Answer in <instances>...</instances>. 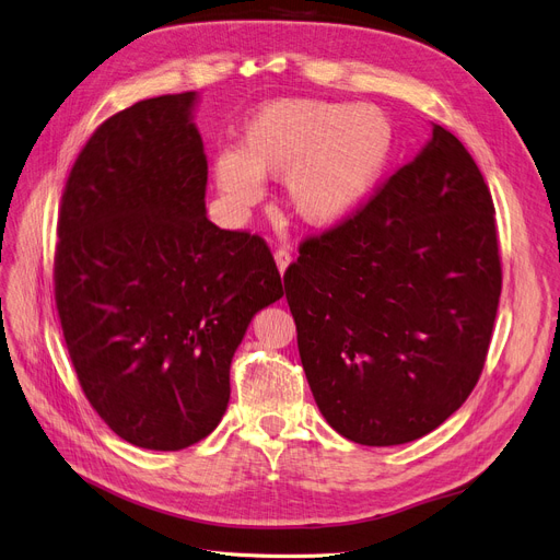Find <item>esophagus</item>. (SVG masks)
I'll return each instance as SVG.
<instances>
[{"label": "esophagus", "mask_w": 560, "mask_h": 560, "mask_svg": "<svg viewBox=\"0 0 560 560\" xmlns=\"http://www.w3.org/2000/svg\"><path fill=\"white\" fill-rule=\"evenodd\" d=\"M275 260H277V267H279V272L283 275L285 272V267L293 262V254L288 252V248H277L275 252Z\"/></svg>", "instance_id": "obj_1"}]
</instances>
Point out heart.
<instances>
[{
    "mask_svg": "<svg viewBox=\"0 0 560 560\" xmlns=\"http://www.w3.org/2000/svg\"><path fill=\"white\" fill-rule=\"evenodd\" d=\"M389 148L385 117L369 106L285 98L260 108L240 148L217 154L219 189L237 207L260 200V175H285V200L306 223L346 217L376 179Z\"/></svg>",
    "mask_w": 560,
    "mask_h": 560,
    "instance_id": "obj_1",
    "label": "heart"
}]
</instances>
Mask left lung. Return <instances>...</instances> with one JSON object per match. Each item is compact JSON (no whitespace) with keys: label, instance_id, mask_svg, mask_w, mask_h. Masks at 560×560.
Returning a JSON list of instances; mask_svg holds the SVG:
<instances>
[{"label":"left lung","instance_id":"left-lung-1","mask_svg":"<svg viewBox=\"0 0 560 560\" xmlns=\"http://www.w3.org/2000/svg\"><path fill=\"white\" fill-rule=\"evenodd\" d=\"M489 186L462 140L427 148L320 235L283 275L323 418L360 445L443 424L478 385L503 269Z\"/></svg>","mask_w":560,"mask_h":560}]
</instances>
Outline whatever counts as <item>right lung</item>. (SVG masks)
Wrapping results in <instances>:
<instances>
[{"mask_svg":"<svg viewBox=\"0 0 560 560\" xmlns=\"http://www.w3.org/2000/svg\"><path fill=\"white\" fill-rule=\"evenodd\" d=\"M194 103L165 94L103 121L57 219L55 304L78 383L119 439L163 452L217 429L246 327L283 295L267 242L205 214Z\"/></svg>","mask_w":560,"mask_h":560,"instance_id":"1","label":"right lung"}]
</instances>
